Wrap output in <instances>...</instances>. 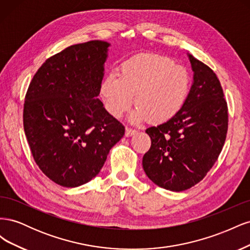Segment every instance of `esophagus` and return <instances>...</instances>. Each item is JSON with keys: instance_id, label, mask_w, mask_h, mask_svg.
I'll use <instances>...</instances> for the list:
<instances>
[{"instance_id": "1", "label": "esophagus", "mask_w": 250, "mask_h": 250, "mask_svg": "<svg viewBox=\"0 0 250 250\" xmlns=\"http://www.w3.org/2000/svg\"><path fill=\"white\" fill-rule=\"evenodd\" d=\"M137 133V130L135 129H132V128H126L125 130V135L126 137H131V135Z\"/></svg>"}]
</instances>
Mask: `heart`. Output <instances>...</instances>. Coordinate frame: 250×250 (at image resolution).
Returning a JSON list of instances; mask_svg holds the SVG:
<instances>
[{
	"label": "heart",
	"mask_w": 250,
	"mask_h": 250,
	"mask_svg": "<svg viewBox=\"0 0 250 250\" xmlns=\"http://www.w3.org/2000/svg\"><path fill=\"white\" fill-rule=\"evenodd\" d=\"M191 80L185 67L163 56H143L124 62L120 74L110 73L101 83L105 107L119 118L133 102V122L149 119L166 122L183 109L190 95Z\"/></svg>",
	"instance_id": "obj_1"
}]
</instances>
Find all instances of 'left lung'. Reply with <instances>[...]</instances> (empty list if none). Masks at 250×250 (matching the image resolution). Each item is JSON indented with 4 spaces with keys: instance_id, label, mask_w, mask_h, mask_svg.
<instances>
[{
    "instance_id": "obj_1",
    "label": "left lung",
    "mask_w": 250,
    "mask_h": 250,
    "mask_svg": "<svg viewBox=\"0 0 250 250\" xmlns=\"http://www.w3.org/2000/svg\"><path fill=\"white\" fill-rule=\"evenodd\" d=\"M194 72L188 100L167 122L146 129L151 147L143 168L153 183L181 192L201 181L223 148L229 113L220 81L214 71L188 54Z\"/></svg>"
}]
</instances>
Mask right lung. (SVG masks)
Wrapping results in <instances>:
<instances>
[{"mask_svg": "<svg viewBox=\"0 0 250 250\" xmlns=\"http://www.w3.org/2000/svg\"><path fill=\"white\" fill-rule=\"evenodd\" d=\"M109 46L90 41L67 47L42 63L28 87L22 118L30 150L59 186L92 180L124 135L98 99Z\"/></svg>", "mask_w": 250, "mask_h": 250, "instance_id": "right-lung-1", "label": "right lung"}]
</instances>
